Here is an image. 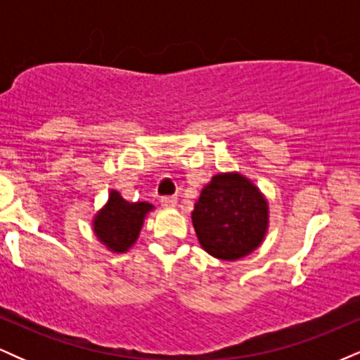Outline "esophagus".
Returning a JSON list of instances; mask_svg holds the SVG:
<instances>
[{
    "instance_id": "esophagus-1",
    "label": "esophagus",
    "mask_w": 360,
    "mask_h": 360,
    "mask_svg": "<svg viewBox=\"0 0 360 360\" xmlns=\"http://www.w3.org/2000/svg\"><path fill=\"white\" fill-rule=\"evenodd\" d=\"M160 205H162L164 208H174L177 205V200L174 196H164L160 198Z\"/></svg>"
}]
</instances>
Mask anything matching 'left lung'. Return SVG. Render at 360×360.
<instances>
[{"instance_id": "1", "label": "left lung", "mask_w": 360, "mask_h": 360, "mask_svg": "<svg viewBox=\"0 0 360 360\" xmlns=\"http://www.w3.org/2000/svg\"><path fill=\"white\" fill-rule=\"evenodd\" d=\"M191 220L200 245L213 257L233 262L264 242L269 203L249 177L218 172L201 189Z\"/></svg>"}]
</instances>
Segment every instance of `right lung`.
I'll return each mask as SVG.
<instances>
[{
    "mask_svg": "<svg viewBox=\"0 0 360 360\" xmlns=\"http://www.w3.org/2000/svg\"><path fill=\"white\" fill-rule=\"evenodd\" d=\"M154 210L148 201L128 203L117 189H111L108 201L94 214L93 232L106 249L115 254H125L137 242L143 220Z\"/></svg>",
    "mask_w": 360,
    "mask_h": 360,
    "instance_id": "1",
    "label": "right lung"
}]
</instances>
